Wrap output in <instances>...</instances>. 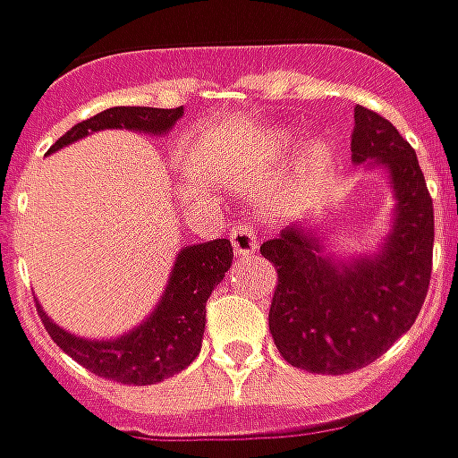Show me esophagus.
Wrapping results in <instances>:
<instances>
[{
  "mask_svg": "<svg viewBox=\"0 0 458 458\" xmlns=\"http://www.w3.org/2000/svg\"><path fill=\"white\" fill-rule=\"evenodd\" d=\"M232 247H234V252L237 255H255L257 247H259V239H257V229L250 224V221H242L237 224L234 229H232Z\"/></svg>",
  "mask_w": 458,
  "mask_h": 458,
  "instance_id": "obj_1",
  "label": "esophagus"
}]
</instances>
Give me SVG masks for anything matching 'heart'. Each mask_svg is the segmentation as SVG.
<instances>
[{"instance_id":"heart-1","label":"heart","mask_w":458,"mask_h":458,"mask_svg":"<svg viewBox=\"0 0 458 458\" xmlns=\"http://www.w3.org/2000/svg\"><path fill=\"white\" fill-rule=\"evenodd\" d=\"M313 157H318V160H321V157H326V148H321V145H318V148L313 150Z\"/></svg>"}]
</instances>
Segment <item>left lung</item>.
<instances>
[{"instance_id": "obj_1", "label": "left lung", "mask_w": 458, "mask_h": 458, "mask_svg": "<svg viewBox=\"0 0 458 458\" xmlns=\"http://www.w3.org/2000/svg\"><path fill=\"white\" fill-rule=\"evenodd\" d=\"M352 160L382 167L395 199L390 232L375 252H328L310 224L285 226L259 247L277 270L275 346L313 375H346L382 357L415 324L431 283L433 201L415 150L385 116L357 106Z\"/></svg>"}]
</instances>
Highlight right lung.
Masks as SVG:
<instances>
[{
    "label": "right lung",
    "instance_id": "1",
    "mask_svg": "<svg viewBox=\"0 0 458 458\" xmlns=\"http://www.w3.org/2000/svg\"><path fill=\"white\" fill-rule=\"evenodd\" d=\"M181 116H183V106L178 109L112 106L71 127L47 150V155L101 130H132V132L160 137L170 132ZM232 259L234 252L229 239H214V242L183 247L173 262L160 303L142 324L116 339L76 336L55 324L40 303H38V313L50 339L68 357L83 364L89 372L122 385H137V387L155 385L178 375L199 357L203 328H206V301L224 280V273L232 267Z\"/></svg>",
    "mask_w": 458,
    "mask_h": 458
}]
</instances>
